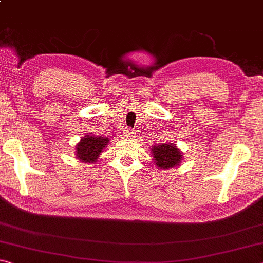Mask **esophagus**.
<instances>
[{"label": "esophagus", "mask_w": 263, "mask_h": 263, "mask_svg": "<svg viewBox=\"0 0 263 263\" xmlns=\"http://www.w3.org/2000/svg\"><path fill=\"white\" fill-rule=\"evenodd\" d=\"M124 136H125L126 138H130V137H133V130L130 127H126V130L124 131Z\"/></svg>", "instance_id": "obj_1"}]
</instances>
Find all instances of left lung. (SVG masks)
<instances>
[{"label": "left lung", "instance_id": "obj_1", "mask_svg": "<svg viewBox=\"0 0 263 263\" xmlns=\"http://www.w3.org/2000/svg\"><path fill=\"white\" fill-rule=\"evenodd\" d=\"M152 152L155 163L161 169L173 168L181 162L182 153L173 144L167 142V144L155 145L153 146Z\"/></svg>", "mask_w": 263, "mask_h": 263}]
</instances>
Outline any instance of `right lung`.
<instances>
[{"instance_id":"right-lung-1","label":"right lung","mask_w":263,"mask_h":263,"mask_svg":"<svg viewBox=\"0 0 263 263\" xmlns=\"http://www.w3.org/2000/svg\"><path fill=\"white\" fill-rule=\"evenodd\" d=\"M108 142V138L86 135L77 146V157L83 162H94Z\"/></svg>"}]
</instances>
